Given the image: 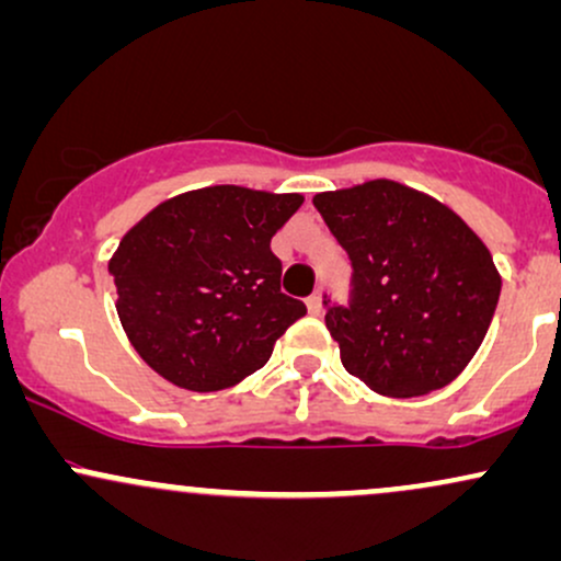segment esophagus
Listing matches in <instances>:
<instances>
[{
    "label": "esophagus",
    "instance_id": "esophagus-1",
    "mask_svg": "<svg viewBox=\"0 0 561 561\" xmlns=\"http://www.w3.org/2000/svg\"><path fill=\"white\" fill-rule=\"evenodd\" d=\"M306 306H308V313H311V317H321V311H324V308H321V293H313L311 298L306 300Z\"/></svg>",
    "mask_w": 561,
    "mask_h": 561
}]
</instances>
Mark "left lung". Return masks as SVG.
Returning a JSON list of instances; mask_svg holds the SVG:
<instances>
[{
    "label": "left lung",
    "mask_w": 561,
    "mask_h": 561,
    "mask_svg": "<svg viewBox=\"0 0 561 561\" xmlns=\"http://www.w3.org/2000/svg\"><path fill=\"white\" fill-rule=\"evenodd\" d=\"M313 205L353 266L351 302L324 300L345 369L390 398L454 382L499 306L491 250L448 205L390 179L321 192Z\"/></svg>",
    "instance_id": "obj_1"
}]
</instances>
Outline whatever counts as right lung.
I'll use <instances>...</instances> for the list:
<instances>
[{
    "mask_svg": "<svg viewBox=\"0 0 561 561\" xmlns=\"http://www.w3.org/2000/svg\"><path fill=\"white\" fill-rule=\"evenodd\" d=\"M302 205L218 184L176 195L131 227L113 253L118 319L150 369L184 390L234 388L306 317L279 289L272 237Z\"/></svg>",
    "mask_w": 561,
    "mask_h": 561,
    "instance_id": "add662e5",
    "label": "right lung"
}]
</instances>
